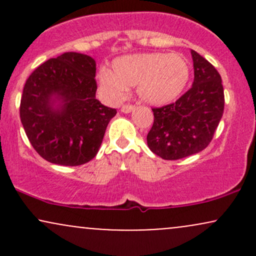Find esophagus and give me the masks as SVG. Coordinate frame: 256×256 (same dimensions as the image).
Returning a JSON list of instances; mask_svg holds the SVG:
<instances>
[{"label":"esophagus","instance_id":"1","mask_svg":"<svg viewBox=\"0 0 256 256\" xmlns=\"http://www.w3.org/2000/svg\"><path fill=\"white\" fill-rule=\"evenodd\" d=\"M134 110V106H132V104H124L122 107V113H130V112H132Z\"/></svg>","mask_w":256,"mask_h":256}]
</instances>
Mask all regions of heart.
Segmentation results:
<instances>
[{
  "label": "heart",
  "instance_id": "obj_1",
  "mask_svg": "<svg viewBox=\"0 0 256 256\" xmlns=\"http://www.w3.org/2000/svg\"><path fill=\"white\" fill-rule=\"evenodd\" d=\"M113 72L98 73L101 89L110 100H122L128 86H136L146 104H171L183 92L190 77L189 62L179 54L146 52L122 56L113 62Z\"/></svg>",
  "mask_w": 256,
  "mask_h": 256
}]
</instances>
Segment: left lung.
I'll return each mask as SVG.
<instances>
[{
  "instance_id": "left-lung-1",
  "label": "left lung",
  "mask_w": 256,
  "mask_h": 256,
  "mask_svg": "<svg viewBox=\"0 0 256 256\" xmlns=\"http://www.w3.org/2000/svg\"><path fill=\"white\" fill-rule=\"evenodd\" d=\"M194 83L174 104L152 108L149 149L164 160H178L210 144L224 113L222 77L212 64L192 50Z\"/></svg>"
}]
</instances>
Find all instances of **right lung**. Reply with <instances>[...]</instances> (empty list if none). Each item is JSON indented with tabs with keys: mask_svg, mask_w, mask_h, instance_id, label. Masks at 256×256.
Wrapping results in <instances>:
<instances>
[{
	"mask_svg": "<svg viewBox=\"0 0 256 256\" xmlns=\"http://www.w3.org/2000/svg\"><path fill=\"white\" fill-rule=\"evenodd\" d=\"M95 76L92 58L70 52L49 58L28 78L20 119L44 160L79 166L96 156L116 110L96 100Z\"/></svg>",
	"mask_w": 256,
	"mask_h": 256,
	"instance_id": "obj_1",
	"label": "right lung"
}]
</instances>
